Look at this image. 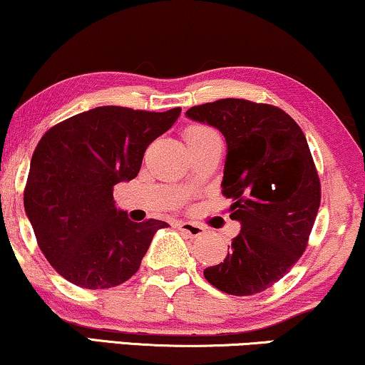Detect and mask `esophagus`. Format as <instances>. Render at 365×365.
<instances>
[{"mask_svg":"<svg viewBox=\"0 0 365 365\" xmlns=\"http://www.w3.org/2000/svg\"><path fill=\"white\" fill-rule=\"evenodd\" d=\"M177 228L180 230L182 233L190 236V238H200V236L205 233L203 227H200V225H195V223H190V222L177 223Z\"/></svg>","mask_w":365,"mask_h":365,"instance_id":"1","label":"esophagus"}]
</instances>
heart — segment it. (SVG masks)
<instances>
[{"label": "heart", "mask_w": 365, "mask_h": 365, "mask_svg": "<svg viewBox=\"0 0 365 365\" xmlns=\"http://www.w3.org/2000/svg\"><path fill=\"white\" fill-rule=\"evenodd\" d=\"M210 138H220L218 133L210 129V127H203V125H193L187 129L185 132V140H187L188 147L190 145H197V143L207 142Z\"/></svg>", "instance_id": "1"}]
</instances>
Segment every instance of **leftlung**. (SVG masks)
I'll list each match as a JSON object with an SVG mask.
<instances>
[{
	"mask_svg": "<svg viewBox=\"0 0 365 365\" xmlns=\"http://www.w3.org/2000/svg\"><path fill=\"white\" fill-rule=\"evenodd\" d=\"M227 140L222 193L241 225L232 250L203 276L217 289L251 296L273 286L304 253L321 183L301 127L269 104L220 99L187 110Z\"/></svg>",
	"mask_w": 365,
	"mask_h": 365,
	"instance_id": "obj_1",
	"label": "left lung"
}]
</instances>
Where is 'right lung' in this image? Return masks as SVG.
<instances>
[{"mask_svg":"<svg viewBox=\"0 0 365 365\" xmlns=\"http://www.w3.org/2000/svg\"><path fill=\"white\" fill-rule=\"evenodd\" d=\"M165 112L96 107L44 133L31 158L24 210L51 266L79 287L106 289L140 268L160 220L130 222L115 208L114 187L140 170L143 153L175 124Z\"/></svg>","mask_w":365,"mask_h":365,"instance_id":"1","label":"right lung"}]
</instances>
